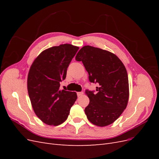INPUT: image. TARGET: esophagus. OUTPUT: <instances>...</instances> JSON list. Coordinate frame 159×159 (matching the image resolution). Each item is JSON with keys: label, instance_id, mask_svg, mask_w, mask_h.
<instances>
[{"label": "esophagus", "instance_id": "esophagus-1", "mask_svg": "<svg viewBox=\"0 0 159 159\" xmlns=\"http://www.w3.org/2000/svg\"><path fill=\"white\" fill-rule=\"evenodd\" d=\"M77 95H78V97H81L84 95V92L83 91H80V92H78L77 93Z\"/></svg>", "mask_w": 159, "mask_h": 159}]
</instances>
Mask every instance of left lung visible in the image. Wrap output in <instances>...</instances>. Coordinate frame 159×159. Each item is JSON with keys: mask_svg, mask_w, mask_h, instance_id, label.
Returning <instances> with one entry per match:
<instances>
[{"mask_svg": "<svg viewBox=\"0 0 159 159\" xmlns=\"http://www.w3.org/2000/svg\"><path fill=\"white\" fill-rule=\"evenodd\" d=\"M75 60L82 61L94 91L85 90L89 103L85 109L89 121L95 125L107 126L119 117L129 99V80L125 67L113 53L91 46L78 52Z\"/></svg>", "mask_w": 159, "mask_h": 159, "instance_id": "left-lung-1", "label": "left lung"}]
</instances>
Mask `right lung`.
<instances>
[{
	"mask_svg": "<svg viewBox=\"0 0 159 159\" xmlns=\"http://www.w3.org/2000/svg\"><path fill=\"white\" fill-rule=\"evenodd\" d=\"M79 47L69 44L43 51L32 64L28 75V91L32 108L42 121L57 126L68 118L77 99L75 92L60 90L67 69Z\"/></svg>",
	"mask_w": 159,
	"mask_h": 159,
	"instance_id": "1",
	"label": "right lung"
}]
</instances>
